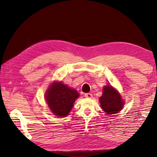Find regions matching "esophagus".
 <instances>
[{
    "mask_svg": "<svg viewBox=\"0 0 157 157\" xmlns=\"http://www.w3.org/2000/svg\"><path fill=\"white\" fill-rule=\"evenodd\" d=\"M85 97L86 98H91L92 97H93V95H92V94H90V93H86V94H85Z\"/></svg>",
    "mask_w": 157,
    "mask_h": 157,
    "instance_id": "34e87169",
    "label": "esophagus"
}]
</instances>
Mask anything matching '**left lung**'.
Segmentation results:
<instances>
[{
    "mask_svg": "<svg viewBox=\"0 0 157 157\" xmlns=\"http://www.w3.org/2000/svg\"><path fill=\"white\" fill-rule=\"evenodd\" d=\"M101 109L107 114H114L123 109L124 101L121 95L111 86H105L102 96L99 98Z\"/></svg>",
    "mask_w": 157,
    "mask_h": 157,
    "instance_id": "left-lung-1",
    "label": "left lung"
}]
</instances>
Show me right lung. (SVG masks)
<instances>
[{"label":"right lung","mask_w":157,"mask_h":157,"mask_svg":"<svg viewBox=\"0 0 157 157\" xmlns=\"http://www.w3.org/2000/svg\"><path fill=\"white\" fill-rule=\"evenodd\" d=\"M79 94L76 90L57 81L51 83L45 94V98L49 109L58 117L68 116Z\"/></svg>","instance_id":"obj_1"}]
</instances>
